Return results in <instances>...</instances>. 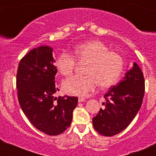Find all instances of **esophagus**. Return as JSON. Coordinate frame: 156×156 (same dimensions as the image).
<instances>
[{
	"instance_id": "34e87169",
	"label": "esophagus",
	"mask_w": 156,
	"mask_h": 156,
	"mask_svg": "<svg viewBox=\"0 0 156 156\" xmlns=\"http://www.w3.org/2000/svg\"><path fill=\"white\" fill-rule=\"evenodd\" d=\"M85 98H78V101H79V102H83V101H85Z\"/></svg>"
}]
</instances>
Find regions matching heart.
Instances as JSON below:
<instances>
[{
    "instance_id": "b5f03b06",
    "label": "heart",
    "mask_w": 156,
    "mask_h": 156,
    "mask_svg": "<svg viewBox=\"0 0 156 156\" xmlns=\"http://www.w3.org/2000/svg\"><path fill=\"white\" fill-rule=\"evenodd\" d=\"M74 55L67 52L59 54L55 67L61 75L69 76L75 70L76 59L87 62L86 76H73L63 81L62 87L66 93L76 96H87L93 91L98 83L102 88L113 86L118 82L124 68L122 56L109 51L104 43L91 41L77 45Z\"/></svg>"
}]
</instances>
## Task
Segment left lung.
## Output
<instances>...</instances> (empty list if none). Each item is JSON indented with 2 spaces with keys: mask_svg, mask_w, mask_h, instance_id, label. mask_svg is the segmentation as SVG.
<instances>
[{
  "mask_svg": "<svg viewBox=\"0 0 156 156\" xmlns=\"http://www.w3.org/2000/svg\"><path fill=\"white\" fill-rule=\"evenodd\" d=\"M144 94V78L136 62L122 81L105 94L106 102L92 119L100 134L114 136L126 129L137 115Z\"/></svg>",
  "mask_w": 156,
  "mask_h": 156,
  "instance_id": "1",
  "label": "left lung"
}]
</instances>
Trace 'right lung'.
<instances>
[{"instance_id": "add662e5", "label": "right lung", "mask_w": 156, "mask_h": 156, "mask_svg": "<svg viewBox=\"0 0 156 156\" xmlns=\"http://www.w3.org/2000/svg\"><path fill=\"white\" fill-rule=\"evenodd\" d=\"M52 48H34L20 60L16 75L18 99L24 114L40 131L58 135L70 126L77 97H55L57 69Z\"/></svg>"}]
</instances>
